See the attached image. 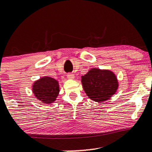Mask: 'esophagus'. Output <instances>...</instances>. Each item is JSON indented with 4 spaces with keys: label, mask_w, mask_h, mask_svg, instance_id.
<instances>
[{
    "label": "esophagus",
    "mask_w": 152,
    "mask_h": 152,
    "mask_svg": "<svg viewBox=\"0 0 152 152\" xmlns=\"http://www.w3.org/2000/svg\"><path fill=\"white\" fill-rule=\"evenodd\" d=\"M67 76V78H69V79H74V77H75L74 74H68L67 76Z\"/></svg>",
    "instance_id": "34e87169"
}]
</instances>
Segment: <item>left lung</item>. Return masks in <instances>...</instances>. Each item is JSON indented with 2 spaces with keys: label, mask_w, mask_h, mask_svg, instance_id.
I'll return each mask as SVG.
<instances>
[{
  "label": "left lung",
  "mask_w": 152,
  "mask_h": 152,
  "mask_svg": "<svg viewBox=\"0 0 152 152\" xmlns=\"http://www.w3.org/2000/svg\"><path fill=\"white\" fill-rule=\"evenodd\" d=\"M81 83L88 98L96 102H106L118 89V82L116 75L110 70L90 69L81 76Z\"/></svg>",
  "instance_id": "obj_1"
}]
</instances>
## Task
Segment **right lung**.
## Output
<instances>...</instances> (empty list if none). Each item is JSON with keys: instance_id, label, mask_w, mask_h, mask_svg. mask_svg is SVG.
Returning a JSON list of instances; mask_svg holds the SVG:
<instances>
[{"instance_id": "obj_1", "label": "right lung", "mask_w": 152, "mask_h": 152, "mask_svg": "<svg viewBox=\"0 0 152 152\" xmlns=\"http://www.w3.org/2000/svg\"><path fill=\"white\" fill-rule=\"evenodd\" d=\"M32 87L35 97L44 104L53 103L59 94L58 81L48 76L36 81Z\"/></svg>"}]
</instances>
